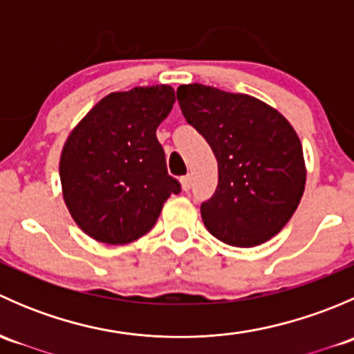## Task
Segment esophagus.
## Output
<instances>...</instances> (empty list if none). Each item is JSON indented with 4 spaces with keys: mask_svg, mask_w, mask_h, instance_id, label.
<instances>
[{
    "mask_svg": "<svg viewBox=\"0 0 354 354\" xmlns=\"http://www.w3.org/2000/svg\"><path fill=\"white\" fill-rule=\"evenodd\" d=\"M180 181H181V188H183L185 192H188V190H190V188H192V178L188 176V174H187V176H183V178H181Z\"/></svg>",
    "mask_w": 354,
    "mask_h": 354,
    "instance_id": "esophagus-1",
    "label": "esophagus"
}]
</instances>
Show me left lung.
<instances>
[{"label":"left lung","instance_id":"obj_1","mask_svg":"<svg viewBox=\"0 0 354 354\" xmlns=\"http://www.w3.org/2000/svg\"><path fill=\"white\" fill-rule=\"evenodd\" d=\"M185 120L217 159L216 194L200 207L205 227L240 248L266 243L295 214L305 192L301 142L272 106L202 84L180 85Z\"/></svg>","mask_w":354,"mask_h":354}]
</instances>
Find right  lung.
<instances>
[{"label": "right lung", "mask_w": 354, "mask_h": 354, "mask_svg": "<svg viewBox=\"0 0 354 354\" xmlns=\"http://www.w3.org/2000/svg\"><path fill=\"white\" fill-rule=\"evenodd\" d=\"M174 101L171 85L113 92L68 135L59 159L63 198L95 241L138 240L154 227L171 194L181 192L156 137Z\"/></svg>", "instance_id": "add662e5"}]
</instances>
